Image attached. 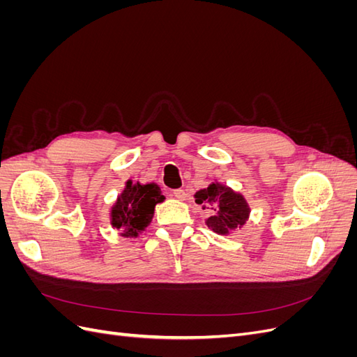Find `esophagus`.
Listing matches in <instances>:
<instances>
[{
	"instance_id": "34e87169",
	"label": "esophagus",
	"mask_w": 357,
	"mask_h": 357,
	"mask_svg": "<svg viewBox=\"0 0 357 357\" xmlns=\"http://www.w3.org/2000/svg\"><path fill=\"white\" fill-rule=\"evenodd\" d=\"M172 195H174L178 201H185L188 198L186 190H183V189H176L174 192H172Z\"/></svg>"
}]
</instances>
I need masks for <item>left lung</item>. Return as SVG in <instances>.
Segmentation results:
<instances>
[{
  "mask_svg": "<svg viewBox=\"0 0 357 357\" xmlns=\"http://www.w3.org/2000/svg\"><path fill=\"white\" fill-rule=\"evenodd\" d=\"M193 197L197 204L202 205L204 210L210 208L214 211V214L205 220V225L219 235H229L235 229L243 228L250 215V207L241 193L218 181L198 190Z\"/></svg>",
  "mask_w": 357,
  "mask_h": 357,
  "instance_id": "8db88e82",
  "label": "left lung"
}]
</instances>
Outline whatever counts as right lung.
I'll return each mask as SVG.
<instances>
[{
	"mask_svg": "<svg viewBox=\"0 0 357 357\" xmlns=\"http://www.w3.org/2000/svg\"><path fill=\"white\" fill-rule=\"evenodd\" d=\"M164 199L165 197L156 183L142 185L139 181L128 180L125 189L113 204L110 223L125 238H137L152 222L156 204Z\"/></svg>",
	"mask_w": 357,
	"mask_h": 357,
	"instance_id": "obj_1",
	"label": "right lung"
}]
</instances>
